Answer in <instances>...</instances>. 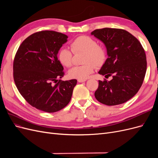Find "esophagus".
I'll use <instances>...</instances> for the list:
<instances>
[{"label": "esophagus", "mask_w": 158, "mask_h": 158, "mask_svg": "<svg viewBox=\"0 0 158 158\" xmlns=\"http://www.w3.org/2000/svg\"><path fill=\"white\" fill-rule=\"evenodd\" d=\"M85 81H86V80L85 79H78V82H85Z\"/></svg>", "instance_id": "1"}]
</instances>
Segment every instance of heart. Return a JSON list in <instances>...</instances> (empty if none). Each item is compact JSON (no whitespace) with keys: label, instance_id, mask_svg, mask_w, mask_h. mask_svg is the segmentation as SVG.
<instances>
[{"label":"heart","instance_id":"heart-1","mask_svg":"<svg viewBox=\"0 0 158 158\" xmlns=\"http://www.w3.org/2000/svg\"><path fill=\"white\" fill-rule=\"evenodd\" d=\"M71 49L74 53L84 52L81 66H74L69 71L70 78L86 79L92 74L95 66H102L106 60V51L102 46L98 45L97 41L93 38L86 35L76 37L70 44ZM69 49L62 47L58 52V59L66 67H70L73 64V55Z\"/></svg>","mask_w":158,"mask_h":158}]
</instances>
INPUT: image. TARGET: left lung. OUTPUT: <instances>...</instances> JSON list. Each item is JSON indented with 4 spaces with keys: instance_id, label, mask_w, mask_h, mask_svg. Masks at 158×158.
Here are the masks:
<instances>
[{
    "instance_id": "obj_1",
    "label": "left lung",
    "mask_w": 158,
    "mask_h": 158,
    "mask_svg": "<svg viewBox=\"0 0 158 158\" xmlns=\"http://www.w3.org/2000/svg\"><path fill=\"white\" fill-rule=\"evenodd\" d=\"M91 35L102 41L107 49L108 58L98 73L113 77L110 81L99 80L95 98L109 106L125 103L135 96L144 81L147 67L144 49L125 30L106 27Z\"/></svg>"
}]
</instances>
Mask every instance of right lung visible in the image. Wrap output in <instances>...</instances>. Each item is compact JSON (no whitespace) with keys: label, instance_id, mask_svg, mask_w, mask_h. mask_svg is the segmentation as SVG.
Instances as JSON below:
<instances>
[{"label":"right lung","instance_id":"obj_1","mask_svg":"<svg viewBox=\"0 0 158 158\" xmlns=\"http://www.w3.org/2000/svg\"><path fill=\"white\" fill-rule=\"evenodd\" d=\"M68 36L55 31L33 33L19 47L13 64L14 82L27 103L41 111L54 113L70 102L77 83L62 81L63 66L57 54Z\"/></svg>","mask_w":158,"mask_h":158}]
</instances>
